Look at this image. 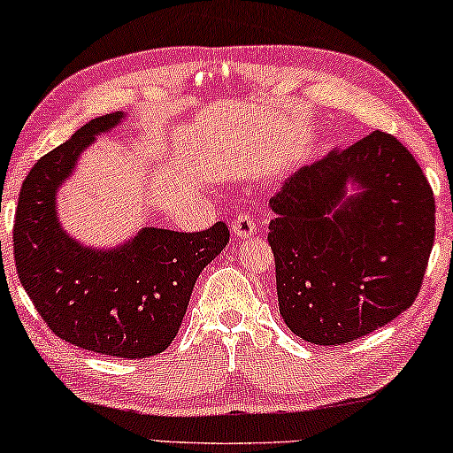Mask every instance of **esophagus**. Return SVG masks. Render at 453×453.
<instances>
[{"mask_svg": "<svg viewBox=\"0 0 453 453\" xmlns=\"http://www.w3.org/2000/svg\"><path fill=\"white\" fill-rule=\"evenodd\" d=\"M232 232L236 234L238 238H249V236H253V234L257 232V223H255V219L250 215L240 213V215L234 217Z\"/></svg>", "mask_w": 453, "mask_h": 453, "instance_id": "obj_1", "label": "esophagus"}]
</instances>
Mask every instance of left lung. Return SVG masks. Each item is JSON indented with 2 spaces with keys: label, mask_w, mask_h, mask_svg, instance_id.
<instances>
[{
  "label": "left lung",
  "mask_w": 453,
  "mask_h": 453,
  "mask_svg": "<svg viewBox=\"0 0 453 453\" xmlns=\"http://www.w3.org/2000/svg\"><path fill=\"white\" fill-rule=\"evenodd\" d=\"M349 183L360 192L347 195ZM269 207L280 316L303 341H357L416 301L434 242V196L397 137L372 131L307 165Z\"/></svg>",
  "instance_id": "1"
}]
</instances>
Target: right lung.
Returning <instances> with one entry per match:
<instances>
[{"label":"right lung","mask_w":453,"mask_h":453,"mask_svg":"<svg viewBox=\"0 0 453 453\" xmlns=\"http://www.w3.org/2000/svg\"><path fill=\"white\" fill-rule=\"evenodd\" d=\"M104 114L33 165L14 217V261L22 288L62 341L79 349L142 359L175 339L196 278L230 242L223 221L204 232L142 227L114 249H89L62 230L58 188L96 135L121 123Z\"/></svg>","instance_id":"right-lung-1"}]
</instances>
